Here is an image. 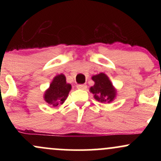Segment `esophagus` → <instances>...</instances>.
Instances as JSON below:
<instances>
[{
	"instance_id": "34e87169",
	"label": "esophagus",
	"mask_w": 161,
	"mask_h": 161,
	"mask_svg": "<svg viewBox=\"0 0 161 161\" xmlns=\"http://www.w3.org/2000/svg\"><path fill=\"white\" fill-rule=\"evenodd\" d=\"M76 88H78V89H82V90H84V89H86V88H87V86L86 84H78L76 86Z\"/></svg>"
}]
</instances>
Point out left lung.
Listing matches in <instances>:
<instances>
[{"label":"left lung","instance_id":"1","mask_svg":"<svg viewBox=\"0 0 161 161\" xmlns=\"http://www.w3.org/2000/svg\"><path fill=\"white\" fill-rule=\"evenodd\" d=\"M95 85L90 88V92L94 94V97L101 103L110 102L114 99L116 90L113 87L111 82L104 73H100L92 76Z\"/></svg>","mask_w":161,"mask_h":161}]
</instances>
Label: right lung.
Returning a JSON list of instances; mask_svg holds the SVG:
<instances>
[{"mask_svg": "<svg viewBox=\"0 0 161 161\" xmlns=\"http://www.w3.org/2000/svg\"><path fill=\"white\" fill-rule=\"evenodd\" d=\"M71 90V85L66 82L65 75H57L50 85V88L45 94V100L52 107H57L63 104Z\"/></svg>", "mask_w": 161, "mask_h": 161, "instance_id": "add662e5", "label": "right lung"}]
</instances>
